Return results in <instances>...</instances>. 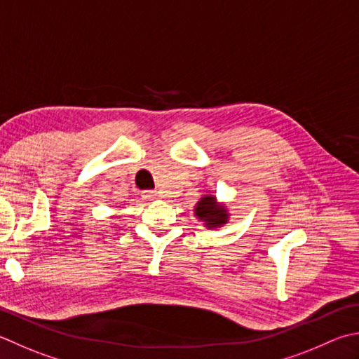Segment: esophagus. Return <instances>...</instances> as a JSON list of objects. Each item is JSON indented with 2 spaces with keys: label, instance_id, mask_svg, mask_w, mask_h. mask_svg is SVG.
<instances>
[{
  "label": "esophagus",
  "instance_id": "esophagus-1",
  "mask_svg": "<svg viewBox=\"0 0 359 359\" xmlns=\"http://www.w3.org/2000/svg\"><path fill=\"white\" fill-rule=\"evenodd\" d=\"M142 196H143V199H154V198H157L158 193L152 191V189H146V191H143Z\"/></svg>",
  "mask_w": 359,
  "mask_h": 359
}]
</instances>
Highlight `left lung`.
<instances>
[{"instance_id": "left-lung-1", "label": "left lung", "mask_w": 359, "mask_h": 359, "mask_svg": "<svg viewBox=\"0 0 359 359\" xmlns=\"http://www.w3.org/2000/svg\"><path fill=\"white\" fill-rule=\"evenodd\" d=\"M194 216L202 221L207 229H217L226 226L230 215L226 203L217 202L213 194H205L196 203Z\"/></svg>"}]
</instances>
